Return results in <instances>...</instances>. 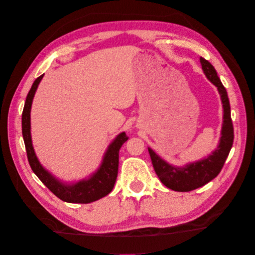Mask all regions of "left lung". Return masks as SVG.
Masks as SVG:
<instances>
[{"label":"left lung","mask_w":255,"mask_h":255,"mask_svg":"<svg viewBox=\"0 0 255 255\" xmlns=\"http://www.w3.org/2000/svg\"><path fill=\"white\" fill-rule=\"evenodd\" d=\"M200 64H202L204 74L206 75L209 82L217 87V91L221 95L224 114H223L220 144L207 158L188 163L185 167H175L172 164H169L160 158L152 149L148 148L151 161H152L154 171L159 179L169 189L175 191H190L197 189L217 177L224 166L226 158L229 157L232 145H233L234 128L231 119V106L226 89L223 86L221 79L211 62L200 57Z\"/></svg>","instance_id":"obj_1"}]
</instances>
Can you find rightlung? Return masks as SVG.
Wrapping results in <instances>:
<instances>
[{"label": "right lung", "instance_id": "1", "mask_svg": "<svg viewBox=\"0 0 255 255\" xmlns=\"http://www.w3.org/2000/svg\"><path fill=\"white\" fill-rule=\"evenodd\" d=\"M43 75L39 76L34 80L26 96L23 112H22V135H23L26 155H28L31 169L52 194H55L58 198L66 203L88 204L105 197L114 187L119 170V151L128 137L124 132L120 133L107 148L100 168L86 179L79 180L75 184H65L58 180L39 162L33 150L32 140H31V105H32L35 91Z\"/></svg>", "mask_w": 255, "mask_h": 255}]
</instances>
